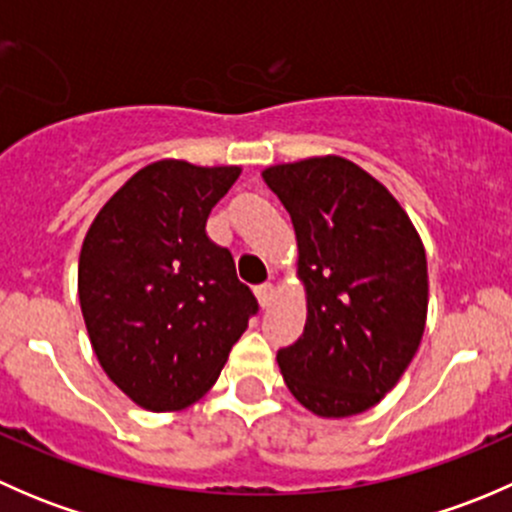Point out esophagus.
I'll use <instances>...</instances> for the list:
<instances>
[{"label":"esophagus","instance_id":"esophagus-1","mask_svg":"<svg viewBox=\"0 0 512 512\" xmlns=\"http://www.w3.org/2000/svg\"><path fill=\"white\" fill-rule=\"evenodd\" d=\"M257 294V302H260V307H270L272 302H275V285L272 282H265V285H260L255 289Z\"/></svg>","mask_w":512,"mask_h":512}]
</instances>
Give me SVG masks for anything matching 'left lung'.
Segmentation results:
<instances>
[{
  "label": "left lung",
  "mask_w": 512,
  "mask_h": 512,
  "mask_svg": "<svg viewBox=\"0 0 512 512\" xmlns=\"http://www.w3.org/2000/svg\"><path fill=\"white\" fill-rule=\"evenodd\" d=\"M297 235L307 322L277 352L294 399L322 418L379 404L409 369L428 312L426 250L399 200L364 168L314 156L262 170Z\"/></svg>",
  "instance_id": "1"
}]
</instances>
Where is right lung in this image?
Listing matches in <instances>:
<instances>
[{"label": "right lung", "mask_w": 512, "mask_h": 512, "mask_svg": "<svg viewBox=\"0 0 512 512\" xmlns=\"http://www.w3.org/2000/svg\"><path fill=\"white\" fill-rule=\"evenodd\" d=\"M240 165L163 158L98 210L79 255V302L108 379L141 409L180 411L218 381L257 312L205 232Z\"/></svg>", "instance_id": "1"}]
</instances>
